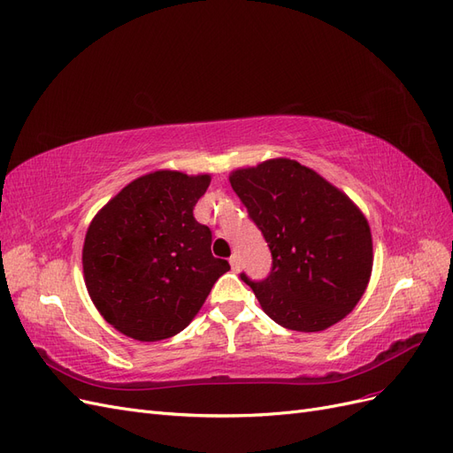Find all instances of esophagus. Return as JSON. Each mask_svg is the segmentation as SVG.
<instances>
[{
	"label": "esophagus",
	"instance_id": "34e87169",
	"mask_svg": "<svg viewBox=\"0 0 453 453\" xmlns=\"http://www.w3.org/2000/svg\"><path fill=\"white\" fill-rule=\"evenodd\" d=\"M230 266H232V270H238L240 268V255L238 253H234L230 257Z\"/></svg>",
	"mask_w": 453,
	"mask_h": 453
}]
</instances>
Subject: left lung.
<instances>
[{
    "mask_svg": "<svg viewBox=\"0 0 453 453\" xmlns=\"http://www.w3.org/2000/svg\"><path fill=\"white\" fill-rule=\"evenodd\" d=\"M230 185L272 253L263 281L240 273L268 318L300 333L344 319L372 272V234L363 211L318 172L289 158L232 172Z\"/></svg>",
    "mask_w": 453,
    "mask_h": 453,
    "instance_id": "obj_1",
    "label": "left lung"
}]
</instances>
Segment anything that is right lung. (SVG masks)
Returning <instances> with one entry per match:
<instances>
[{
    "label": "right lung",
    "mask_w": 453,
    "mask_h": 453,
    "mask_svg": "<svg viewBox=\"0 0 453 453\" xmlns=\"http://www.w3.org/2000/svg\"><path fill=\"white\" fill-rule=\"evenodd\" d=\"M208 173L158 170L128 183L96 213L83 245L88 295L104 319L140 342L175 336L230 270L193 210Z\"/></svg>",
    "instance_id": "right-lung-1"
}]
</instances>
